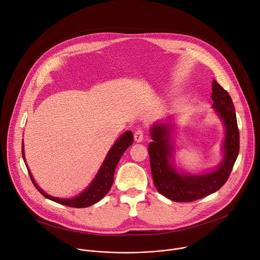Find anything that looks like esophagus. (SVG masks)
I'll use <instances>...</instances> for the list:
<instances>
[{
  "instance_id": "obj_1",
  "label": "esophagus",
  "mask_w": 260,
  "mask_h": 260,
  "mask_svg": "<svg viewBox=\"0 0 260 260\" xmlns=\"http://www.w3.org/2000/svg\"><path fill=\"white\" fill-rule=\"evenodd\" d=\"M134 139H135V141L138 142V143L142 142L143 139H144V134H143V132H142L141 129H138V131L135 133V135H134Z\"/></svg>"
}]
</instances>
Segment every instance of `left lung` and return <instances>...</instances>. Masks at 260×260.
I'll return each instance as SVG.
<instances>
[{
  "mask_svg": "<svg viewBox=\"0 0 260 260\" xmlns=\"http://www.w3.org/2000/svg\"><path fill=\"white\" fill-rule=\"evenodd\" d=\"M215 113L224 125L222 144L223 158L211 172L190 174L180 172L174 164L172 133L174 124L155 122L150 128L152 142L148 146L154 186L160 194L174 202H192L216 192L229 179L240 150V133L233 100L216 80L212 82ZM170 120V119H169Z\"/></svg>",
  "mask_w": 260,
  "mask_h": 260,
  "instance_id": "8db88e82",
  "label": "left lung"
}]
</instances>
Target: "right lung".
Wrapping results in <instances>:
<instances>
[{"mask_svg":"<svg viewBox=\"0 0 260 260\" xmlns=\"http://www.w3.org/2000/svg\"><path fill=\"white\" fill-rule=\"evenodd\" d=\"M134 142V136L131 131L125 132L122 134L116 142L113 144V146L110 148V150L102 164L100 170L98 171L96 175L94 176L93 180L90 182L88 186L77 197L72 198V199H60L55 198L52 196L47 194L44 192L38 185H37L31 173L28 170V167L25 162V156H24V150H23V142H22V158L24 160V164L26 166V169L28 171L29 177L31 179V182L34 183L35 187L38 189V191L44 196L46 199L53 201L55 203H58L63 206H69L73 208H86L89 206L94 205L95 203L100 202L111 189L112 186V183L114 180V172L117 167V164L119 159L121 158L122 154L127 148L133 144Z\"/></svg>","mask_w":260,"mask_h":260,"instance_id":"right-lung-1","label":"right lung"}]
</instances>
